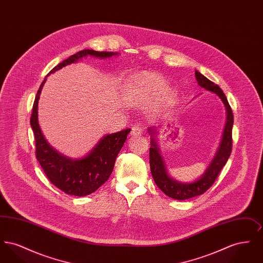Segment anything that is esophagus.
I'll use <instances>...</instances> for the list:
<instances>
[{"label":"esophagus","instance_id":"obj_1","mask_svg":"<svg viewBox=\"0 0 263 263\" xmlns=\"http://www.w3.org/2000/svg\"><path fill=\"white\" fill-rule=\"evenodd\" d=\"M142 134V129L139 126H133L131 129V135L132 136H140Z\"/></svg>","mask_w":263,"mask_h":263}]
</instances>
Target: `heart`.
Listing matches in <instances>:
<instances>
[{"instance_id": "heart-1", "label": "heart", "mask_w": 263, "mask_h": 263, "mask_svg": "<svg viewBox=\"0 0 263 263\" xmlns=\"http://www.w3.org/2000/svg\"><path fill=\"white\" fill-rule=\"evenodd\" d=\"M165 88L166 82L162 76L157 73H142L135 76L133 86L130 88L128 96L132 101L139 103L159 95ZM175 97L176 95L174 89L168 88L163 92V100L167 102L174 101Z\"/></svg>"}]
</instances>
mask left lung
I'll use <instances>...</instances> for the list:
<instances>
[{
  "label": "left lung",
  "instance_id": "1",
  "mask_svg": "<svg viewBox=\"0 0 263 263\" xmlns=\"http://www.w3.org/2000/svg\"><path fill=\"white\" fill-rule=\"evenodd\" d=\"M195 77L200 87L214 92L222 100L227 110V122L221 144L210 165L207 167L205 173L201 175L200 178L190 183H183L173 179L166 172L165 164L163 163V158L160 154V149L155 139V135L157 132L153 128H148V132L150 133L152 137L150 166L153 178L158 187L160 188L165 195L176 200H186L189 198L198 196L211 187L220 174L221 170L227 163L233 147L232 130L234 124V114L226 98L225 93L218 85H215L213 82L208 80L205 76L200 74L198 71H195Z\"/></svg>",
  "mask_w": 263,
  "mask_h": 263
}]
</instances>
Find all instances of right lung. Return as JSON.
Wrapping results in <instances>:
<instances>
[{
  "instance_id": "add662e5",
  "label": "right lung",
  "mask_w": 263,
  "mask_h": 263,
  "mask_svg": "<svg viewBox=\"0 0 263 263\" xmlns=\"http://www.w3.org/2000/svg\"><path fill=\"white\" fill-rule=\"evenodd\" d=\"M117 54L118 53L90 49L79 51L68 59L59 63L51 70L49 74L88 55L104 59ZM45 82L46 78L37 90L30 117V125L35 138L36 159L48 179L56 187L70 195L86 196L99 189L109 178L116 157L123 147L131 129L107 134L100 140L88 155L82 159L73 160L63 156L47 143L38 124V100Z\"/></svg>"
}]
</instances>
